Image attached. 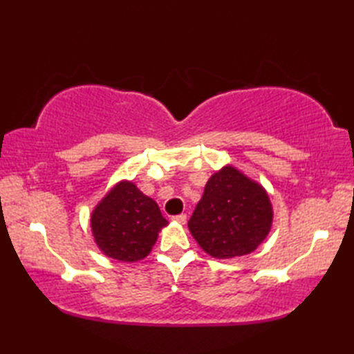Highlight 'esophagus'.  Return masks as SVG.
Returning <instances> with one entry per match:
<instances>
[{
  "label": "esophagus",
  "instance_id": "34e87169",
  "mask_svg": "<svg viewBox=\"0 0 354 354\" xmlns=\"http://www.w3.org/2000/svg\"><path fill=\"white\" fill-rule=\"evenodd\" d=\"M173 221L178 222V223H181V225H184V223L187 222V214H185V213H183V214L173 216Z\"/></svg>",
  "mask_w": 354,
  "mask_h": 354
}]
</instances>
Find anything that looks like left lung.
Returning a JSON list of instances; mask_svg holds the SVG:
<instances>
[{
  "instance_id": "obj_1",
  "label": "left lung",
  "mask_w": 354,
  "mask_h": 354,
  "mask_svg": "<svg viewBox=\"0 0 354 354\" xmlns=\"http://www.w3.org/2000/svg\"><path fill=\"white\" fill-rule=\"evenodd\" d=\"M272 208L263 187L234 167H223L208 179L189 228L205 252L231 259L252 252L268 236Z\"/></svg>"
}]
</instances>
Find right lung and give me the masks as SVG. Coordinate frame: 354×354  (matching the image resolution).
<instances>
[{
    "label": "right lung",
    "mask_w": 354,
    "mask_h": 354,
    "mask_svg": "<svg viewBox=\"0 0 354 354\" xmlns=\"http://www.w3.org/2000/svg\"><path fill=\"white\" fill-rule=\"evenodd\" d=\"M167 223L156 202L132 183L114 187L91 216L97 245L108 257L120 261L145 259Z\"/></svg>",
    "instance_id": "right-lung-1"
}]
</instances>
